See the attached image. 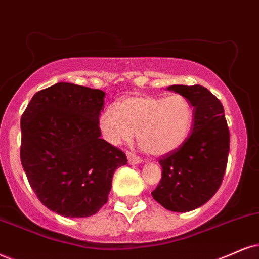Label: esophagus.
Segmentation results:
<instances>
[{"label":"esophagus","mask_w":259,"mask_h":259,"mask_svg":"<svg viewBox=\"0 0 259 259\" xmlns=\"http://www.w3.org/2000/svg\"><path fill=\"white\" fill-rule=\"evenodd\" d=\"M127 159H128L130 164H138L142 162V158L138 157V156H136L135 154H132V152H130V151H127Z\"/></svg>","instance_id":"34e87169"}]
</instances>
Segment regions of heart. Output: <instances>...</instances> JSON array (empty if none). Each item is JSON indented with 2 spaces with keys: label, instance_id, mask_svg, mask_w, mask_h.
I'll use <instances>...</instances> for the list:
<instances>
[{
  "label": "heart",
  "instance_id": "heart-1",
  "mask_svg": "<svg viewBox=\"0 0 259 259\" xmlns=\"http://www.w3.org/2000/svg\"><path fill=\"white\" fill-rule=\"evenodd\" d=\"M193 120L192 104L183 95L165 98L136 95L102 111L98 126L111 145L130 142L137 132V139L146 152L163 156L186 142Z\"/></svg>",
  "mask_w": 259,
  "mask_h": 259
}]
</instances>
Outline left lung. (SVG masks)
I'll return each instance as SVG.
<instances>
[{"instance_id": "8db88e82", "label": "left lung", "mask_w": 259, "mask_h": 259, "mask_svg": "<svg viewBox=\"0 0 259 259\" xmlns=\"http://www.w3.org/2000/svg\"><path fill=\"white\" fill-rule=\"evenodd\" d=\"M194 110L186 142L158 159L162 178L151 194L170 211L185 212L202 206L221 186L229 152V128L220 100L202 85H171Z\"/></svg>"}]
</instances>
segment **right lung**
Here are the masks:
<instances>
[{"instance_id":"add662e5","label":"right lung","mask_w":259,"mask_h":259,"mask_svg":"<svg viewBox=\"0 0 259 259\" xmlns=\"http://www.w3.org/2000/svg\"><path fill=\"white\" fill-rule=\"evenodd\" d=\"M105 94L57 82L34 94L21 116L20 159L44 206L65 218L95 215L108 202L123 151L101 139Z\"/></svg>"}]
</instances>
